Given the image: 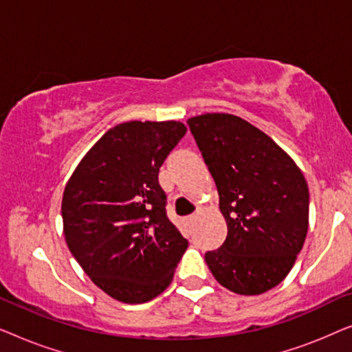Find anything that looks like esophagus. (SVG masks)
Wrapping results in <instances>:
<instances>
[{
	"instance_id": "esophagus-1",
	"label": "esophagus",
	"mask_w": 352,
	"mask_h": 352,
	"mask_svg": "<svg viewBox=\"0 0 352 352\" xmlns=\"http://www.w3.org/2000/svg\"><path fill=\"white\" fill-rule=\"evenodd\" d=\"M187 221H189V223H194V221H195V216H189V218H187Z\"/></svg>"
}]
</instances>
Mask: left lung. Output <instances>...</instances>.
I'll return each instance as SVG.
<instances>
[{"label": "left lung", "mask_w": 352, "mask_h": 352, "mask_svg": "<svg viewBox=\"0 0 352 352\" xmlns=\"http://www.w3.org/2000/svg\"><path fill=\"white\" fill-rule=\"evenodd\" d=\"M218 187L228 237L205 261L221 285L261 295L278 285L301 252L309 190L296 163L253 124L230 113L187 120Z\"/></svg>", "instance_id": "obj_1"}]
</instances>
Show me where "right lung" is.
Masks as SVG:
<instances>
[{"label": "right lung", "instance_id": "add662e5", "mask_svg": "<svg viewBox=\"0 0 352 352\" xmlns=\"http://www.w3.org/2000/svg\"><path fill=\"white\" fill-rule=\"evenodd\" d=\"M179 122H126L91 147L67 182L69 250L100 290L139 305L170 285L189 247L166 216L158 171L184 138Z\"/></svg>", "mask_w": 352, "mask_h": 352}]
</instances>
